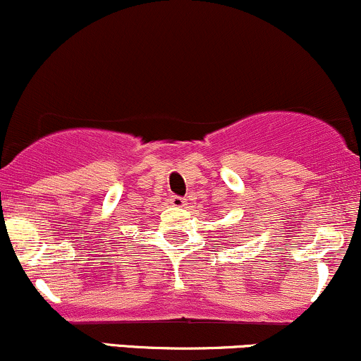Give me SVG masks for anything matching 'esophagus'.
<instances>
[{
  "mask_svg": "<svg viewBox=\"0 0 361 361\" xmlns=\"http://www.w3.org/2000/svg\"><path fill=\"white\" fill-rule=\"evenodd\" d=\"M169 203H171V207H176V208H183L186 205V200L181 198V197H176V195H173L171 198H169Z\"/></svg>",
  "mask_w": 361,
  "mask_h": 361,
  "instance_id": "1",
  "label": "esophagus"
}]
</instances>
